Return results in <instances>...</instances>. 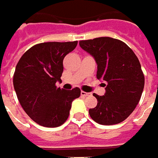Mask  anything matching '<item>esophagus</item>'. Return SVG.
Returning <instances> with one entry per match:
<instances>
[{"instance_id": "1", "label": "esophagus", "mask_w": 158, "mask_h": 158, "mask_svg": "<svg viewBox=\"0 0 158 158\" xmlns=\"http://www.w3.org/2000/svg\"><path fill=\"white\" fill-rule=\"evenodd\" d=\"M81 95L83 96H91L92 94L90 92H85V91H81Z\"/></svg>"}]
</instances>
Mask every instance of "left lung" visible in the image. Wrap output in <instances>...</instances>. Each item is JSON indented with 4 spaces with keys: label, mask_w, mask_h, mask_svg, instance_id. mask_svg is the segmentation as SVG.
<instances>
[{
    "label": "left lung",
    "mask_w": 158,
    "mask_h": 158,
    "mask_svg": "<svg viewBox=\"0 0 158 158\" xmlns=\"http://www.w3.org/2000/svg\"><path fill=\"white\" fill-rule=\"evenodd\" d=\"M80 47L94 57L97 79L104 81V96L93 94L97 105L89 109V116L102 125L124 121L140 101L144 76L138 58L131 48L120 40L99 37L79 42Z\"/></svg>",
    "instance_id": "obj_1"
}]
</instances>
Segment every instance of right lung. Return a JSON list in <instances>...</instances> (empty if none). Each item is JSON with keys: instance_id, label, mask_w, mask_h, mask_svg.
<instances>
[{"instance_id": "right-lung-1", "label": "right lung", "mask_w": 158, "mask_h": 158, "mask_svg": "<svg viewBox=\"0 0 158 158\" xmlns=\"http://www.w3.org/2000/svg\"><path fill=\"white\" fill-rule=\"evenodd\" d=\"M77 41L39 43L23 54L15 67L14 88L22 109L33 121L44 127L61 126L69 117L72 102L81 95L79 88L65 90L61 81L63 59Z\"/></svg>"}]
</instances>
